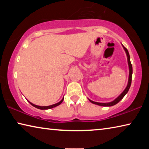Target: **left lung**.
<instances>
[{
	"label": "left lung",
	"instance_id": "1",
	"mask_svg": "<svg viewBox=\"0 0 149 149\" xmlns=\"http://www.w3.org/2000/svg\"><path fill=\"white\" fill-rule=\"evenodd\" d=\"M123 49H124L125 51L126 52V54H127V62H128V65H129V68H130V75H129V79H128V84L127 87L125 89V90L123 91L122 93V94H121L119 97H117L116 99L114 100H113L112 102H108V103H100V102H94V101H92V100H90V102H91L93 104H97V105H99V106H103V107H111V106H114L115 104H116L117 103L119 102L121 100H122L123 97L127 94V93L128 92V91H129L130 86H131V84H132V74H133V68H132V65L131 64V62H130V54H129V52H128L127 49H126V48L123 46Z\"/></svg>",
	"mask_w": 149,
	"mask_h": 149
}]
</instances>
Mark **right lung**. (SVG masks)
Listing matches in <instances>:
<instances>
[{
  "label": "right lung",
  "instance_id": "1",
  "mask_svg": "<svg viewBox=\"0 0 149 149\" xmlns=\"http://www.w3.org/2000/svg\"><path fill=\"white\" fill-rule=\"evenodd\" d=\"M63 100H64V98H63V99L61 100H60L59 102L56 103V104H52V105H50V106H47V107H41V106H37V105H35L34 104H33V103L30 102L29 101H28V102L33 106V107H34L37 108H39V109H41V110H47V109H50V108H54V107H57V106L60 105L62 102Z\"/></svg>",
  "mask_w": 149,
  "mask_h": 149
}]
</instances>
